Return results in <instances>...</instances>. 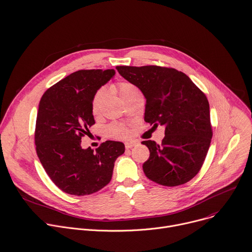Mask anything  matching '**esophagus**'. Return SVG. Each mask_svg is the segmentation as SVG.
<instances>
[{"instance_id": "esophagus-1", "label": "esophagus", "mask_w": 252, "mask_h": 252, "mask_svg": "<svg viewBox=\"0 0 252 252\" xmlns=\"http://www.w3.org/2000/svg\"><path fill=\"white\" fill-rule=\"evenodd\" d=\"M138 143L137 142H126L125 143V147H126V149H131V148H133L134 146H136Z\"/></svg>"}]
</instances>
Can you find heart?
<instances>
[{"instance_id": "b5f03b06", "label": "heart", "mask_w": 252, "mask_h": 252, "mask_svg": "<svg viewBox=\"0 0 252 252\" xmlns=\"http://www.w3.org/2000/svg\"><path fill=\"white\" fill-rule=\"evenodd\" d=\"M114 90L119 94V96L121 97V99L125 102L128 98H130L132 95H134L135 93L139 92V90L137 89V87L133 84L129 83V82H120L118 83L116 86H114ZM105 98V91L103 89L98 90L95 95L92 98V102H91V111L92 113L97 116L100 113L101 110V106H102V102ZM108 133L113 136V137H126L128 135V130L126 129L125 126H123L122 124H111L108 127Z\"/></svg>"}]
</instances>
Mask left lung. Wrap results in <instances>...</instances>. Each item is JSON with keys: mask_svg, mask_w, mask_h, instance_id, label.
I'll list each match as a JSON object with an SVG mask.
<instances>
[{"mask_svg": "<svg viewBox=\"0 0 252 252\" xmlns=\"http://www.w3.org/2000/svg\"><path fill=\"white\" fill-rule=\"evenodd\" d=\"M119 74L146 99L144 120L165 127L161 144L147 140L145 175L164 186H178L196 175L207 155L212 128L205 94L184 73L159 66H118Z\"/></svg>", "mask_w": 252, "mask_h": 252, "instance_id": "obj_1", "label": "left lung"}]
</instances>
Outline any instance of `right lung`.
Instances as JSON below:
<instances>
[{
	"mask_svg": "<svg viewBox=\"0 0 252 252\" xmlns=\"http://www.w3.org/2000/svg\"><path fill=\"white\" fill-rule=\"evenodd\" d=\"M114 75V69L80 70L41 98L35 130L37 155L51 180L68 194L84 196L102 189L125 151L118 141H106L96 151L81 147V138L95 124L92 98Z\"/></svg>",
	"mask_w": 252,
	"mask_h": 252,
	"instance_id": "1",
	"label": "right lung"
}]
</instances>
